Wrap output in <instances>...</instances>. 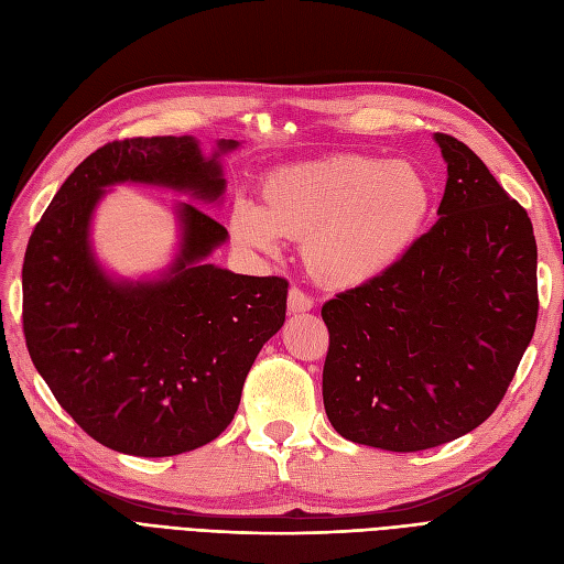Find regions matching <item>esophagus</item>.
<instances>
[{
  "instance_id": "34e87169",
  "label": "esophagus",
  "mask_w": 564,
  "mask_h": 564,
  "mask_svg": "<svg viewBox=\"0 0 564 564\" xmlns=\"http://www.w3.org/2000/svg\"><path fill=\"white\" fill-rule=\"evenodd\" d=\"M286 305H289V313H305V311H311V308H313L315 301H313V296L305 294L303 289L292 286V289H289Z\"/></svg>"
}]
</instances>
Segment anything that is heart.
I'll list each match as a JSON object with an SVG mask.
<instances>
[{
	"label": "heart",
	"instance_id": "obj_1",
	"mask_svg": "<svg viewBox=\"0 0 564 564\" xmlns=\"http://www.w3.org/2000/svg\"><path fill=\"white\" fill-rule=\"evenodd\" d=\"M261 204L237 199L230 230L270 251L303 240V261L329 286L379 278L409 249L433 209V187L412 162L332 155L272 169Z\"/></svg>",
	"mask_w": 564,
	"mask_h": 564
}]
</instances>
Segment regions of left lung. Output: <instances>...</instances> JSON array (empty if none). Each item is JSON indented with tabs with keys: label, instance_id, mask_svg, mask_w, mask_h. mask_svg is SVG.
<instances>
[{
	"label": "left lung",
	"instance_id": "8db88e82",
	"mask_svg": "<svg viewBox=\"0 0 564 564\" xmlns=\"http://www.w3.org/2000/svg\"><path fill=\"white\" fill-rule=\"evenodd\" d=\"M440 220L400 259L322 305V398L334 431L388 452L440 447L485 423L536 329V240L485 162L435 133Z\"/></svg>",
	"mask_w": 564,
	"mask_h": 564
}]
</instances>
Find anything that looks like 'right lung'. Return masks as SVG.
I'll return each instance as SVG.
<instances>
[{
    "label": "right lung",
    "instance_id": "1",
    "mask_svg": "<svg viewBox=\"0 0 564 564\" xmlns=\"http://www.w3.org/2000/svg\"><path fill=\"white\" fill-rule=\"evenodd\" d=\"M122 181L202 199L226 185L191 135H139L91 152L30 235L23 334L32 365L84 433L122 454L176 456L230 425L256 355L284 324L289 282L202 263L228 230L195 204L181 207L183 249L172 275L112 282L87 232L104 187Z\"/></svg>",
    "mask_w": 564,
    "mask_h": 564
}]
</instances>
